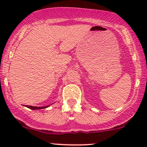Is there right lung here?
<instances>
[{
	"label": "right lung",
	"instance_id": "add662e5",
	"mask_svg": "<svg viewBox=\"0 0 147 147\" xmlns=\"http://www.w3.org/2000/svg\"><path fill=\"white\" fill-rule=\"evenodd\" d=\"M26 106L27 108H28V109H32V110H38V109H46V108H48V106H50V105L48 106Z\"/></svg>",
	"mask_w": 147,
	"mask_h": 147
}]
</instances>
